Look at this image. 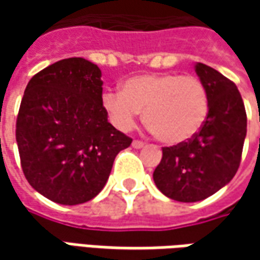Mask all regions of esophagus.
<instances>
[{
  "mask_svg": "<svg viewBox=\"0 0 260 260\" xmlns=\"http://www.w3.org/2000/svg\"><path fill=\"white\" fill-rule=\"evenodd\" d=\"M132 146H133L135 149H142V147L145 146V143H143V142H140V140H133Z\"/></svg>",
  "mask_w": 260,
  "mask_h": 260,
  "instance_id": "esophagus-1",
  "label": "esophagus"
}]
</instances>
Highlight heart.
<instances>
[{"label": "heart", "mask_w": 260, "mask_h": 260, "mask_svg": "<svg viewBox=\"0 0 260 260\" xmlns=\"http://www.w3.org/2000/svg\"><path fill=\"white\" fill-rule=\"evenodd\" d=\"M103 108L115 128L128 132L140 111L157 140L179 145L192 139L210 111L205 85L195 76L145 74L128 78L120 92L103 95Z\"/></svg>", "instance_id": "obj_1"}]
</instances>
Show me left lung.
I'll return each mask as SVG.
<instances>
[{"label":"left lung","mask_w":260,"mask_h":260,"mask_svg":"<svg viewBox=\"0 0 260 260\" xmlns=\"http://www.w3.org/2000/svg\"><path fill=\"white\" fill-rule=\"evenodd\" d=\"M195 72L208 92V117L192 139L162 149L153 172L159 191L181 203L205 200L233 179L247 130L245 104L235 82L204 63H195Z\"/></svg>","instance_id":"obj_1"}]
</instances>
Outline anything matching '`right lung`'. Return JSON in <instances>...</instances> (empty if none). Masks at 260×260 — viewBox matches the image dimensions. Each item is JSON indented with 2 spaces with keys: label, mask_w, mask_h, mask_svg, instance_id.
I'll use <instances>...</instances> for the list:
<instances>
[{
  "label": "right lung",
  "mask_w": 260,
  "mask_h": 260,
  "mask_svg": "<svg viewBox=\"0 0 260 260\" xmlns=\"http://www.w3.org/2000/svg\"><path fill=\"white\" fill-rule=\"evenodd\" d=\"M100 68L84 57L47 66L27 84L15 125L25 179L62 205L101 192L132 139L108 123Z\"/></svg>",
  "instance_id": "add662e5"
}]
</instances>
